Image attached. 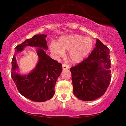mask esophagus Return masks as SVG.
Wrapping results in <instances>:
<instances>
[{"instance_id":"34e87169","label":"esophagus","mask_w":126,"mask_h":126,"mask_svg":"<svg viewBox=\"0 0 126 126\" xmlns=\"http://www.w3.org/2000/svg\"><path fill=\"white\" fill-rule=\"evenodd\" d=\"M62 68L64 70H65V69H68L69 68H70V66H69V65L66 64H63L62 65Z\"/></svg>"}]
</instances>
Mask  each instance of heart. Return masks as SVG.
<instances>
[{
	"instance_id": "obj_1",
	"label": "heart",
	"mask_w": 126,
	"mask_h": 126,
	"mask_svg": "<svg viewBox=\"0 0 126 126\" xmlns=\"http://www.w3.org/2000/svg\"><path fill=\"white\" fill-rule=\"evenodd\" d=\"M92 41L88 37H83L78 34H71L61 37L57 44L51 42L50 50L54 55L61 57L64 51H69L68 56L73 62L82 61L91 51Z\"/></svg>"
}]
</instances>
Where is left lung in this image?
Here are the masks:
<instances>
[{"mask_svg": "<svg viewBox=\"0 0 126 126\" xmlns=\"http://www.w3.org/2000/svg\"><path fill=\"white\" fill-rule=\"evenodd\" d=\"M111 64L109 49L97 39L89 57L70 68L75 96L91 101L104 95L111 81Z\"/></svg>", "mask_w": 126, "mask_h": 126, "instance_id": "1", "label": "left lung"}]
</instances>
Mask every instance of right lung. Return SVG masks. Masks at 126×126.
<instances>
[{
	"instance_id": "right-lung-1",
	"label": "right lung",
	"mask_w": 126,
	"mask_h": 126,
	"mask_svg": "<svg viewBox=\"0 0 126 126\" xmlns=\"http://www.w3.org/2000/svg\"><path fill=\"white\" fill-rule=\"evenodd\" d=\"M47 37L45 34L35 35L26 39L15 48L12 60L11 77L18 91L25 98L35 102H45L51 99L55 94L54 87L58 78L62 71V65L47 55ZM38 47L39 62L36 68L27 75H20L16 72L18 69L16 55L25 46Z\"/></svg>"
}]
</instances>
